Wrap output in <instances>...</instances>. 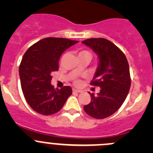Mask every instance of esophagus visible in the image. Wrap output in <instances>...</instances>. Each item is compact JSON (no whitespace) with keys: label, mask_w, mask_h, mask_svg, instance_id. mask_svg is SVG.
Instances as JSON below:
<instances>
[{"label":"esophagus","mask_w":153,"mask_h":153,"mask_svg":"<svg viewBox=\"0 0 153 153\" xmlns=\"http://www.w3.org/2000/svg\"><path fill=\"white\" fill-rule=\"evenodd\" d=\"M72 91H73V92H77V93H78V92H81V90H78V89H72Z\"/></svg>","instance_id":"1"}]
</instances>
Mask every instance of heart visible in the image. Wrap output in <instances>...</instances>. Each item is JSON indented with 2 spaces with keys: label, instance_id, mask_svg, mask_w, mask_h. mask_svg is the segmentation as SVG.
Segmentation results:
<instances>
[{
  "label": "heart",
  "instance_id": "1",
  "mask_svg": "<svg viewBox=\"0 0 153 153\" xmlns=\"http://www.w3.org/2000/svg\"><path fill=\"white\" fill-rule=\"evenodd\" d=\"M89 55V56H92V55H91V54L89 53L88 51H81V52H79V54H78V55ZM75 84H79L80 81H78V80H77V81H75Z\"/></svg>",
  "mask_w": 153,
  "mask_h": 153
}]
</instances>
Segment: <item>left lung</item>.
<instances>
[{"label": "left lung", "instance_id": "left-lung-1", "mask_svg": "<svg viewBox=\"0 0 153 153\" xmlns=\"http://www.w3.org/2000/svg\"><path fill=\"white\" fill-rule=\"evenodd\" d=\"M82 43L98 57V66L90 84L100 87L97 95L89 92L91 102L84 109L92 118H107L121 107L129 91L127 59L119 48L105 38H89Z\"/></svg>", "mask_w": 153, "mask_h": 153}]
</instances>
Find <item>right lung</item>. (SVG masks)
Segmentation results:
<instances>
[{
  "label": "right lung",
  "mask_w": 153,
  "mask_h": 153,
  "mask_svg": "<svg viewBox=\"0 0 153 153\" xmlns=\"http://www.w3.org/2000/svg\"><path fill=\"white\" fill-rule=\"evenodd\" d=\"M78 42L67 38H44L29 47L23 56L19 67L21 89L27 102L38 113H56L72 95L69 86L55 89L51 84V74L58 70L63 52Z\"/></svg>",
  "instance_id": "right-lung-1"
}]
</instances>
